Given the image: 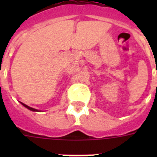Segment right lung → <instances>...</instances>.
<instances>
[{
	"label": "right lung",
	"mask_w": 157,
	"mask_h": 157,
	"mask_svg": "<svg viewBox=\"0 0 157 157\" xmlns=\"http://www.w3.org/2000/svg\"><path fill=\"white\" fill-rule=\"evenodd\" d=\"M20 103H21V102H20ZM21 104L23 105V106H24V107H27V108H28V109L30 110V111H33V112H40L39 110L35 109V108H33V107H29V106H28V105L24 104V103H21Z\"/></svg>",
	"instance_id": "add662e5"
}]
</instances>
